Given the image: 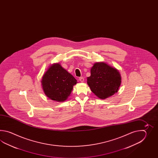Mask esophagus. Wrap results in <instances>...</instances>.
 I'll use <instances>...</instances> for the list:
<instances>
[{
  "label": "esophagus",
  "mask_w": 158,
  "mask_h": 158,
  "mask_svg": "<svg viewBox=\"0 0 158 158\" xmlns=\"http://www.w3.org/2000/svg\"><path fill=\"white\" fill-rule=\"evenodd\" d=\"M79 80L82 82L84 81V78L83 77H81L79 78Z\"/></svg>",
  "instance_id": "obj_1"
}]
</instances>
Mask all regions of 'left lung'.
<instances>
[{"mask_svg":"<svg viewBox=\"0 0 158 158\" xmlns=\"http://www.w3.org/2000/svg\"><path fill=\"white\" fill-rule=\"evenodd\" d=\"M87 83L91 90L101 99H106L118 92L121 84L118 71L105 63H97L91 68Z\"/></svg>","mask_w":158,"mask_h":158,"instance_id":"1","label":"left lung"}]
</instances>
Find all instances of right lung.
Segmentation results:
<instances>
[{"label":"right lung","mask_w":158,"mask_h":158,"mask_svg":"<svg viewBox=\"0 0 158 158\" xmlns=\"http://www.w3.org/2000/svg\"><path fill=\"white\" fill-rule=\"evenodd\" d=\"M41 82L47 97L53 101L63 102L69 96L77 80L57 63L48 68Z\"/></svg>","instance_id":"obj_1"}]
</instances>
